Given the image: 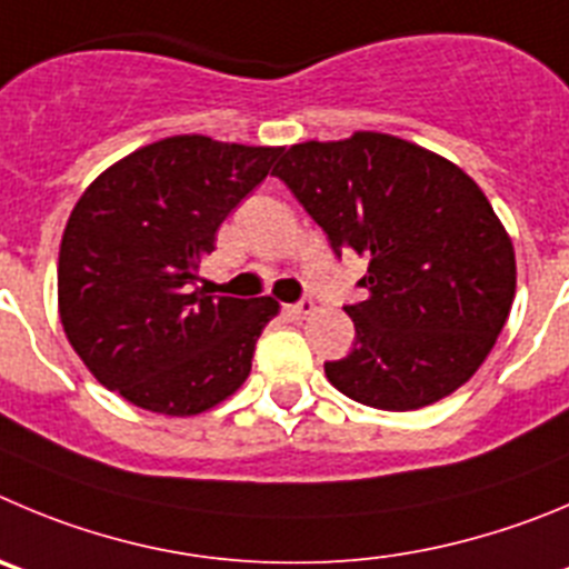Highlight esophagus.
Wrapping results in <instances>:
<instances>
[{
    "label": "esophagus",
    "instance_id": "34e87169",
    "mask_svg": "<svg viewBox=\"0 0 569 569\" xmlns=\"http://www.w3.org/2000/svg\"><path fill=\"white\" fill-rule=\"evenodd\" d=\"M286 311H289L291 317H297V320H306V317H309V315H315L317 306H315V300H309V297H302V300H297V302H291V306H286Z\"/></svg>",
    "mask_w": 569,
    "mask_h": 569
}]
</instances>
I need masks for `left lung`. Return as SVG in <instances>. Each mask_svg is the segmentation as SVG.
Segmentation results:
<instances>
[{
    "mask_svg": "<svg viewBox=\"0 0 569 569\" xmlns=\"http://www.w3.org/2000/svg\"><path fill=\"white\" fill-rule=\"evenodd\" d=\"M274 177L333 252L370 258L348 357L326 362L339 392L407 412L446 398L486 362L511 315L517 260L486 193L416 142L357 131L283 151Z\"/></svg>",
    "mask_w": 569,
    "mask_h": 569,
    "instance_id": "obj_1",
    "label": "left lung"
}]
</instances>
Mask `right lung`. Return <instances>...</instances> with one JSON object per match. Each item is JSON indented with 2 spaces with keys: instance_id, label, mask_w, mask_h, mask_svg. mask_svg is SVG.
<instances>
[{
  "instance_id": "add662e5",
  "label": "right lung",
  "mask_w": 569,
  "mask_h": 569,
  "mask_svg": "<svg viewBox=\"0 0 569 569\" xmlns=\"http://www.w3.org/2000/svg\"><path fill=\"white\" fill-rule=\"evenodd\" d=\"M278 153L168 137L83 190L58 252V311L106 390L162 416H199L243 385L280 306L207 295L196 289V269Z\"/></svg>"
}]
</instances>
